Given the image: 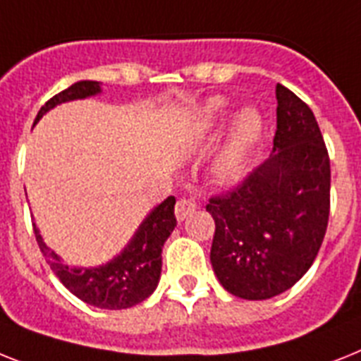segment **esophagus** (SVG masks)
<instances>
[{"instance_id":"34e87169","label":"esophagus","mask_w":361,"mask_h":361,"mask_svg":"<svg viewBox=\"0 0 361 361\" xmlns=\"http://www.w3.org/2000/svg\"><path fill=\"white\" fill-rule=\"evenodd\" d=\"M197 208V202H195V199L192 197H183L178 199L177 204H175V216H177L178 221H184L190 214L193 212Z\"/></svg>"}]
</instances>
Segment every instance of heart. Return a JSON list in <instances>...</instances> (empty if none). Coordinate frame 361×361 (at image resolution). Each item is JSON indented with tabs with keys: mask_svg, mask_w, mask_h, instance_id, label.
Wrapping results in <instances>:
<instances>
[{
	"mask_svg": "<svg viewBox=\"0 0 361 361\" xmlns=\"http://www.w3.org/2000/svg\"><path fill=\"white\" fill-rule=\"evenodd\" d=\"M228 109V101L223 99V97H214L210 103L207 105V120H216L221 114H225ZM262 133V116L256 112L255 109L243 110L238 118L236 123V134H234V140H232L231 147L227 149V153L223 154L221 164H219V169H221L223 175L232 177L236 175L241 169V164L245 159L247 151L258 138V134Z\"/></svg>",
	"mask_w": 361,
	"mask_h": 361,
	"instance_id": "heart-1",
	"label": "heart"
}]
</instances>
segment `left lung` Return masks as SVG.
Segmentation results:
<instances>
[{
    "mask_svg": "<svg viewBox=\"0 0 361 361\" xmlns=\"http://www.w3.org/2000/svg\"><path fill=\"white\" fill-rule=\"evenodd\" d=\"M276 133L266 162L212 195L210 262L223 288L271 299L302 279L323 243L330 214V159L314 112L276 85Z\"/></svg>",
    "mask_w": 361,
    "mask_h": 361,
    "instance_id": "left-lung-1",
    "label": "left lung"
}]
</instances>
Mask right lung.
<instances>
[{
    "label": "right lung",
    "mask_w": 361,
    "mask_h": 361,
    "mask_svg": "<svg viewBox=\"0 0 361 361\" xmlns=\"http://www.w3.org/2000/svg\"><path fill=\"white\" fill-rule=\"evenodd\" d=\"M99 82L95 80H79L61 94L53 95L38 112L35 123L53 106L64 101L82 99L88 95L99 94ZM177 227L175 217V197L169 195L153 212L145 217L134 234L130 243L125 247L114 260L92 269H77L68 267L61 258L44 243L37 225L32 223V231L37 236L42 255L46 256L47 264L55 271L59 281L66 286L71 293L85 300L86 305L105 310H123L138 305L153 293L159 284L162 271V247L164 241Z\"/></svg>",
    "instance_id": "add662e5"
}]
</instances>
